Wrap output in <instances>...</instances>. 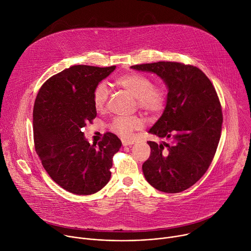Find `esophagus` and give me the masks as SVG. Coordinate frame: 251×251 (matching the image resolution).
<instances>
[{
  "instance_id": "esophagus-1",
  "label": "esophagus",
  "mask_w": 251,
  "mask_h": 251,
  "mask_svg": "<svg viewBox=\"0 0 251 251\" xmlns=\"http://www.w3.org/2000/svg\"><path fill=\"white\" fill-rule=\"evenodd\" d=\"M134 144V142L131 140H122V145L123 146H131Z\"/></svg>"
}]
</instances>
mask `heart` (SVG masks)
Wrapping results in <instances>:
<instances>
[{
  "label": "heart",
  "mask_w": 251,
  "mask_h": 251,
  "mask_svg": "<svg viewBox=\"0 0 251 251\" xmlns=\"http://www.w3.org/2000/svg\"><path fill=\"white\" fill-rule=\"evenodd\" d=\"M115 83L136 98L139 108L149 114L160 113L166 105L167 90L161 83H152V79L142 74L129 73L118 76ZM108 99V89L104 82L96 85L92 93V102L97 111H102ZM143 125L139 117H115L111 129L117 135L127 138Z\"/></svg>",
  "instance_id": "heart-1"
}]
</instances>
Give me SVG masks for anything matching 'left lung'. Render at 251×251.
<instances>
[{
  "label": "left lung",
  "instance_id": "1",
  "mask_svg": "<svg viewBox=\"0 0 251 251\" xmlns=\"http://www.w3.org/2000/svg\"><path fill=\"white\" fill-rule=\"evenodd\" d=\"M131 68L156 74L168 87L165 110L149 130L168 142L148 141L151 155L143 173L158 191L183 192L204 175L217 152L223 124L217 91L194 65L159 61Z\"/></svg>",
  "mask_w": 251,
  "mask_h": 251
}]
</instances>
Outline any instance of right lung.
I'll return each mask as SVG.
<instances>
[{"label":"right lung","instance_id":"add662e5","mask_svg":"<svg viewBox=\"0 0 251 251\" xmlns=\"http://www.w3.org/2000/svg\"><path fill=\"white\" fill-rule=\"evenodd\" d=\"M115 65H74L49 78L34 101V148L52 180L65 191L87 196L100 191L111 177L112 159L121 148L113 133L90 145L82 128L96 117L92 93L113 73Z\"/></svg>","mask_w":251,"mask_h":251}]
</instances>
